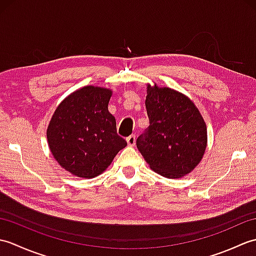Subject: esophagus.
I'll use <instances>...</instances> for the list:
<instances>
[{"label": "esophagus", "mask_w": 256, "mask_h": 256, "mask_svg": "<svg viewBox=\"0 0 256 256\" xmlns=\"http://www.w3.org/2000/svg\"><path fill=\"white\" fill-rule=\"evenodd\" d=\"M126 142L130 146H134L135 142H136V138H135V135H130L128 138H126Z\"/></svg>", "instance_id": "34e87169"}]
</instances>
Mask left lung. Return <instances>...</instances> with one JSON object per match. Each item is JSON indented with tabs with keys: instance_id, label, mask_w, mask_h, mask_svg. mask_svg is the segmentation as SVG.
<instances>
[{
	"instance_id": "obj_1",
	"label": "left lung",
	"mask_w": 256,
	"mask_h": 256,
	"mask_svg": "<svg viewBox=\"0 0 256 256\" xmlns=\"http://www.w3.org/2000/svg\"><path fill=\"white\" fill-rule=\"evenodd\" d=\"M148 128L136 146L150 167L166 178L187 175L199 164L206 146V128L194 102L170 88L148 86Z\"/></svg>"
}]
</instances>
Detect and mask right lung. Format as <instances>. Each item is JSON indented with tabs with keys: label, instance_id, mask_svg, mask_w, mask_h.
Wrapping results in <instances>:
<instances>
[{
	"label": "right lung",
	"instance_id": "add662e5",
	"mask_svg": "<svg viewBox=\"0 0 256 256\" xmlns=\"http://www.w3.org/2000/svg\"><path fill=\"white\" fill-rule=\"evenodd\" d=\"M112 92L88 86L56 108L47 128L50 148L59 165L72 175L94 178L106 170L128 142L116 133L108 110Z\"/></svg>",
	"mask_w": 256,
	"mask_h": 256
}]
</instances>
